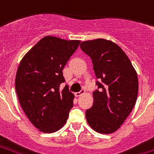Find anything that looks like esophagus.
I'll return each instance as SVG.
<instances>
[{"label": "esophagus", "instance_id": "obj_1", "mask_svg": "<svg viewBox=\"0 0 154 154\" xmlns=\"http://www.w3.org/2000/svg\"><path fill=\"white\" fill-rule=\"evenodd\" d=\"M84 93H85V90H84V89H82L80 91L76 92V93H75V94H75V96H77V97H78V96H80V95L83 94H84Z\"/></svg>", "mask_w": 154, "mask_h": 154}]
</instances>
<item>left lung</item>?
I'll list each match as a JSON object with an SVG mask.
<instances>
[{"instance_id": "left-lung-1", "label": "left lung", "mask_w": 154, "mask_h": 154, "mask_svg": "<svg viewBox=\"0 0 154 154\" xmlns=\"http://www.w3.org/2000/svg\"><path fill=\"white\" fill-rule=\"evenodd\" d=\"M91 59L97 78L94 103L86 111L87 122L95 131L110 134L120 127L136 102L138 77L128 57L117 44L105 39L81 43Z\"/></svg>"}]
</instances>
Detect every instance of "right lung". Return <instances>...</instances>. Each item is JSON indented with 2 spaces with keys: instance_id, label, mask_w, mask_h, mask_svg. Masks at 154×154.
I'll list each match as a JSON object with an SVG mask.
<instances>
[{
  "instance_id": "obj_1",
  "label": "right lung",
  "mask_w": 154,
  "mask_h": 154,
  "mask_svg": "<svg viewBox=\"0 0 154 154\" xmlns=\"http://www.w3.org/2000/svg\"><path fill=\"white\" fill-rule=\"evenodd\" d=\"M47 36L23 58L15 77V90L25 114L45 133L62 128L73 106L74 94L66 85L63 69L80 44Z\"/></svg>"
}]
</instances>
